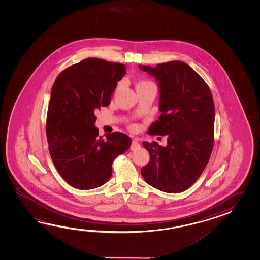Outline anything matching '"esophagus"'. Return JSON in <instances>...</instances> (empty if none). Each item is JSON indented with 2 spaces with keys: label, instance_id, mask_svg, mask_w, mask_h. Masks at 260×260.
<instances>
[{
  "label": "esophagus",
  "instance_id": "obj_1",
  "mask_svg": "<svg viewBox=\"0 0 260 260\" xmlns=\"http://www.w3.org/2000/svg\"><path fill=\"white\" fill-rule=\"evenodd\" d=\"M140 148V145L138 143L137 140H133L132 145H131V149L132 150H137V149Z\"/></svg>",
  "mask_w": 260,
  "mask_h": 260
}]
</instances>
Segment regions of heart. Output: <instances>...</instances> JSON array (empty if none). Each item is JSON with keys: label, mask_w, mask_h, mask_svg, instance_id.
Listing matches in <instances>:
<instances>
[{"label": "heart", "mask_w": 260, "mask_h": 260, "mask_svg": "<svg viewBox=\"0 0 260 260\" xmlns=\"http://www.w3.org/2000/svg\"><path fill=\"white\" fill-rule=\"evenodd\" d=\"M144 84H151L150 82H146V81H142V82H139V83L137 84V86L138 85H144Z\"/></svg>", "instance_id": "1"}]
</instances>
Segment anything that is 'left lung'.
Masks as SVG:
<instances>
[{"label": "left lung", "instance_id": "8db88e82", "mask_svg": "<svg viewBox=\"0 0 260 260\" xmlns=\"http://www.w3.org/2000/svg\"><path fill=\"white\" fill-rule=\"evenodd\" d=\"M155 78L160 89V116L149 135L167 136V145L144 141L149 164L141 169L145 181L168 193L186 190L199 178L214 146L215 106L203 78L182 61L155 68L139 65Z\"/></svg>", "mask_w": 260, "mask_h": 260}]
</instances>
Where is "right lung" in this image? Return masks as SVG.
<instances>
[{
    "mask_svg": "<svg viewBox=\"0 0 260 260\" xmlns=\"http://www.w3.org/2000/svg\"><path fill=\"white\" fill-rule=\"evenodd\" d=\"M126 73L120 63L95 57L67 68L51 90L46 135L56 170L78 189H92L111 177V165L132 139L120 132L99 136L94 111L110 105L117 82Z\"/></svg>",
    "mask_w": 260,
    "mask_h": 260,
    "instance_id": "right-lung-1",
    "label": "right lung"
}]
</instances>
